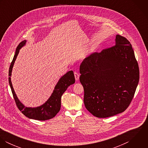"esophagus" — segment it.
Returning <instances> with one entry per match:
<instances>
[{"label": "esophagus", "instance_id": "esophagus-1", "mask_svg": "<svg viewBox=\"0 0 148 148\" xmlns=\"http://www.w3.org/2000/svg\"><path fill=\"white\" fill-rule=\"evenodd\" d=\"M74 75H75V77L76 80V81L79 80V77H80V75H79V73L78 72H75L74 73Z\"/></svg>", "mask_w": 148, "mask_h": 148}]
</instances>
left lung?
<instances>
[{"mask_svg":"<svg viewBox=\"0 0 148 148\" xmlns=\"http://www.w3.org/2000/svg\"><path fill=\"white\" fill-rule=\"evenodd\" d=\"M80 73L85 106L99 118L125 111L134 97L140 78L132 45L119 35L116 36L115 45L85 58Z\"/></svg>","mask_w":148,"mask_h":148,"instance_id":"obj_1","label":"left lung"}]
</instances>
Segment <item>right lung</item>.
Here are the masks:
<instances>
[{"label": "right lung", "instance_id": "obj_1", "mask_svg": "<svg viewBox=\"0 0 148 148\" xmlns=\"http://www.w3.org/2000/svg\"><path fill=\"white\" fill-rule=\"evenodd\" d=\"M25 42L26 40L21 42L19 43L16 48L15 55L9 68V84L11 89L16 105L24 116L29 119L40 121L49 120L54 117L60 111L61 108V98L62 95L69 85L74 84L75 82L74 73L72 71H70L60 78L58 84L55 86L52 95L43 105L36 108L25 107L21 104V102L18 99L11 81L12 69L15 61L19 52L20 49L25 44Z\"/></svg>", "mask_w": 148, "mask_h": 148}]
</instances>
